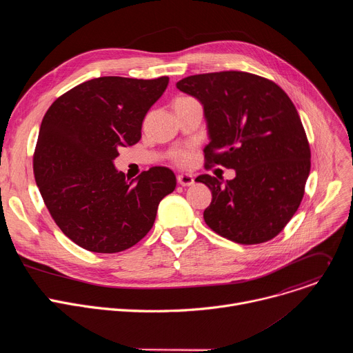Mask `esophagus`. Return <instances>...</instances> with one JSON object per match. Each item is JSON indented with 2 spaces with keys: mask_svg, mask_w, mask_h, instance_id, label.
<instances>
[{
  "mask_svg": "<svg viewBox=\"0 0 353 353\" xmlns=\"http://www.w3.org/2000/svg\"><path fill=\"white\" fill-rule=\"evenodd\" d=\"M177 181L180 185L183 187H188L194 184V177L191 174H179L177 176Z\"/></svg>",
  "mask_w": 353,
  "mask_h": 353,
  "instance_id": "obj_1",
  "label": "esophagus"
}]
</instances>
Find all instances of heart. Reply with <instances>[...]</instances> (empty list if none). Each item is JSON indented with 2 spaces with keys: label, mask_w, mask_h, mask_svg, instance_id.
<instances>
[{
  "label": "heart",
  "mask_w": 353,
  "mask_h": 353,
  "mask_svg": "<svg viewBox=\"0 0 353 353\" xmlns=\"http://www.w3.org/2000/svg\"><path fill=\"white\" fill-rule=\"evenodd\" d=\"M172 158L179 165H187L190 162V152H188V150L180 149V150H176V152L172 154Z\"/></svg>",
  "instance_id": "1"
}]
</instances>
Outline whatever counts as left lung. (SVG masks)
<instances>
[{
    "instance_id": "obj_1",
    "label": "left lung",
    "mask_w": 353,
    "mask_h": 353,
    "mask_svg": "<svg viewBox=\"0 0 353 353\" xmlns=\"http://www.w3.org/2000/svg\"><path fill=\"white\" fill-rule=\"evenodd\" d=\"M177 89L204 108L205 168L234 169L223 184L201 174L212 192L205 223L240 244L274 239L297 211L310 173V146L289 96L272 81L222 71L187 77Z\"/></svg>"
}]
</instances>
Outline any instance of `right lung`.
<instances>
[{"label":"right lung","instance_id":"obj_1","mask_svg":"<svg viewBox=\"0 0 353 353\" xmlns=\"http://www.w3.org/2000/svg\"><path fill=\"white\" fill-rule=\"evenodd\" d=\"M169 77H100L60 96L43 117L33 155L44 204L79 247L120 253L152 229L161 201L176 188L174 173L150 168L128 181L114 168L121 146L141 139L142 121Z\"/></svg>","mask_w":353,"mask_h":353}]
</instances>
